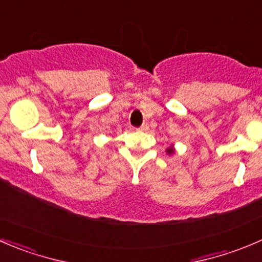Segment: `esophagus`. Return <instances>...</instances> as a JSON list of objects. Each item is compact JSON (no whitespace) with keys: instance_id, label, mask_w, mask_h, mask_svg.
I'll return each instance as SVG.
<instances>
[{"instance_id":"34e87169","label":"esophagus","mask_w":262,"mask_h":262,"mask_svg":"<svg viewBox=\"0 0 262 262\" xmlns=\"http://www.w3.org/2000/svg\"><path fill=\"white\" fill-rule=\"evenodd\" d=\"M139 130L140 131H147V130H149V125H147V123H142V125L140 126Z\"/></svg>"}]
</instances>
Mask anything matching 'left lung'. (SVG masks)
Segmentation results:
<instances>
[{
  "label": "left lung",
  "instance_id": "8db88e82",
  "mask_svg": "<svg viewBox=\"0 0 262 262\" xmlns=\"http://www.w3.org/2000/svg\"><path fill=\"white\" fill-rule=\"evenodd\" d=\"M167 152H168V154H173V152H174V149H173V146L168 147V149H167Z\"/></svg>",
  "mask_w": 262,
  "mask_h": 262
}]
</instances>
